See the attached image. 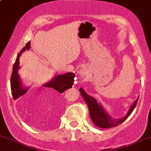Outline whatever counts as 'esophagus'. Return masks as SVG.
<instances>
[{
    "instance_id": "esophagus-1",
    "label": "esophagus",
    "mask_w": 151,
    "mask_h": 151,
    "mask_svg": "<svg viewBox=\"0 0 151 151\" xmlns=\"http://www.w3.org/2000/svg\"><path fill=\"white\" fill-rule=\"evenodd\" d=\"M87 69H81V70L79 71V73H78L79 77H82V76L87 75Z\"/></svg>"
}]
</instances>
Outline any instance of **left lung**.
<instances>
[{
  "label": "left lung",
  "instance_id": "1",
  "mask_svg": "<svg viewBox=\"0 0 151 151\" xmlns=\"http://www.w3.org/2000/svg\"><path fill=\"white\" fill-rule=\"evenodd\" d=\"M79 92H81V95L84 98L86 103L87 104V106L89 107V115H90L92 122L95 124V125L101 127V128H110V127H115L118 124L121 123L124 120H126L127 117L132 113V112L135 109L139 98L138 97L136 100L134 101L125 117H123L122 118L117 119V120L115 119V120L109 115V114L106 112L101 104L97 102V101L94 97H91L90 95L86 93L84 89L81 87L79 89Z\"/></svg>",
  "mask_w": 151,
  "mask_h": 151
}]
</instances>
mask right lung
Returning a JSON list of instances; mask_svg holds the SVG:
<instances>
[{
	"instance_id": "1",
	"label": "right lung",
	"mask_w": 151,
	"mask_h": 151,
	"mask_svg": "<svg viewBox=\"0 0 151 151\" xmlns=\"http://www.w3.org/2000/svg\"><path fill=\"white\" fill-rule=\"evenodd\" d=\"M30 43L31 42L29 41L26 44V45L21 49L19 54H18L16 62L14 63V67H13V72L11 78V88L14 100H16V99L19 98L20 97L24 95L29 89V87H24L21 79L20 78L19 75L18 71L20 69V56H21V53H23L24 51L26 50H29ZM74 77H75V74L72 72H68L64 74H57L51 81L43 84L42 87H44L43 88L44 90L41 92H44L45 95H51V94L57 93H63L67 89L71 88L72 87L74 82Z\"/></svg>"
}]
</instances>
